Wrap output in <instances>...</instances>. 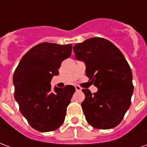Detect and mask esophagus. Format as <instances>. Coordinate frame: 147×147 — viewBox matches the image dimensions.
<instances>
[{
  "instance_id": "esophagus-1",
  "label": "esophagus",
  "mask_w": 147,
  "mask_h": 147,
  "mask_svg": "<svg viewBox=\"0 0 147 147\" xmlns=\"http://www.w3.org/2000/svg\"><path fill=\"white\" fill-rule=\"evenodd\" d=\"M75 88H76V91H81V90H82V88H81V87H80V86H75Z\"/></svg>"
}]
</instances>
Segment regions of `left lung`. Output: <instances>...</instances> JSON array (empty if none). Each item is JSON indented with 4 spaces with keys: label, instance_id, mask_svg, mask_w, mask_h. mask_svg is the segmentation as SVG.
Returning a JSON list of instances; mask_svg holds the SVG:
<instances>
[{
    "label": "left lung",
    "instance_id": "obj_1",
    "mask_svg": "<svg viewBox=\"0 0 147 147\" xmlns=\"http://www.w3.org/2000/svg\"><path fill=\"white\" fill-rule=\"evenodd\" d=\"M76 59L85 63L86 75L98 91L83 89L82 109L86 121L98 129H110L123 120L131 105L134 86L128 63L119 49L102 38L74 45Z\"/></svg>",
    "mask_w": 147,
    "mask_h": 147
}]
</instances>
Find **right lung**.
<instances>
[{
    "label": "right lung",
    "instance_id": "1",
    "mask_svg": "<svg viewBox=\"0 0 147 147\" xmlns=\"http://www.w3.org/2000/svg\"><path fill=\"white\" fill-rule=\"evenodd\" d=\"M72 45L43 42L22 57L13 75L14 97L28 123L38 131L57 129L64 123L67 105L75 93L71 85L55 86L51 80L59 75L62 61L71 54Z\"/></svg>",
    "mask_w": 147,
    "mask_h": 147
}]
</instances>
